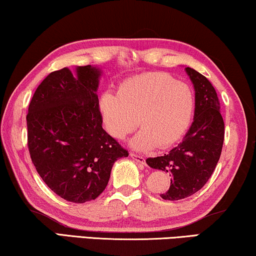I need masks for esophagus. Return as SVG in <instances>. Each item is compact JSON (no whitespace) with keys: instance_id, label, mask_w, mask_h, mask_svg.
I'll use <instances>...</instances> for the list:
<instances>
[{"instance_id":"esophagus-1","label":"esophagus","mask_w":256,"mask_h":256,"mask_svg":"<svg viewBox=\"0 0 256 256\" xmlns=\"http://www.w3.org/2000/svg\"><path fill=\"white\" fill-rule=\"evenodd\" d=\"M131 158L134 160L136 162L140 163V164H144V158L142 155H139V154H136V152H131Z\"/></svg>"}]
</instances>
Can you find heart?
Listing matches in <instances>:
<instances>
[{
	"label": "heart",
	"mask_w": 256,
	"mask_h": 256,
	"mask_svg": "<svg viewBox=\"0 0 256 256\" xmlns=\"http://www.w3.org/2000/svg\"><path fill=\"white\" fill-rule=\"evenodd\" d=\"M98 109L106 131L114 138L124 139L139 124L142 130L131 141L133 148H166L188 130L194 94L190 86L170 74L150 72L124 80L117 94L106 92L98 100Z\"/></svg>",
	"instance_id": "b5f03b06"
}]
</instances>
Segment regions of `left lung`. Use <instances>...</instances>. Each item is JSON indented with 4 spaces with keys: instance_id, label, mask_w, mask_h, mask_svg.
Segmentation results:
<instances>
[{
    "instance_id": "1",
    "label": "left lung",
    "mask_w": 256,
    "mask_h": 256,
    "mask_svg": "<svg viewBox=\"0 0 256 256\" xmlns=\"http://www.w3.org/2000/svg\"><path fill=\"white\" fill-rule=\"evenodd\" d=\"M186 72L196 90L193 123L177 147L146 160L150 166L172 176L169 190L160 194L170 201L185 199L204 188L217 166L224 141V120L215 88L194 68H186Z\"/></svg>"
}]
</instances>
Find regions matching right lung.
<instances>
[{"instance_id":"right-lung-1","label":"right lung","mask_w":256,"mask_h":256,"mask_svg":"<svg viewBox=\"0 0 256 256\" xmlns=\"http://www.w3.org/2000/svg\"><path fill=\"white\" fill-rule=\"evenodd\" d=\"M100 70L63 68L34 92L26 115L28 146L38 174L62 199L95 200L108 185L115 161L128 158L102 128L96 90Z\"/></svg>"}]
</instances>
